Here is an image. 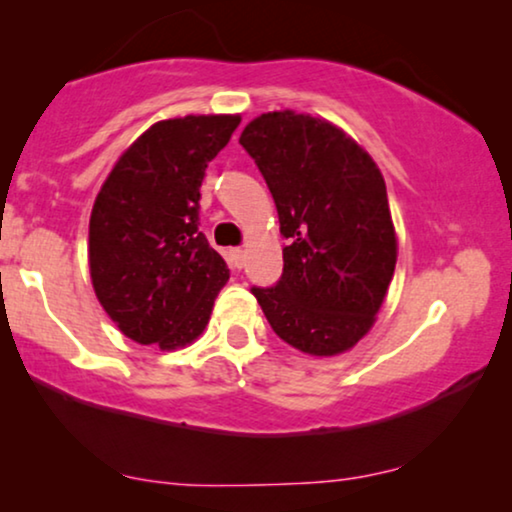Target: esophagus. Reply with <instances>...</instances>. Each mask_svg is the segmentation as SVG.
I'll return each instance as SVG.
<instances>
[{"label": "esophagus", "mask_w": 512, "mask_h": 512, "mask_svg": "<svg viewBox=\"0 0 512 512\" xmlns=\"http://www.w3.org/2000/svg\"><path fill=\"white\" fill-rule=\"evenodd\" d=\"M228 256H230V263H233L235 268H242V263H244V249H240V247L230 249Z\"/></svg>", "instance_id": "esophagus-1"}]
</instances>
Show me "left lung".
Here are the masks:
<instances>
[{"label": "left lung", "mask_w": 512, "mask_h": 512, "mask_svg": "<svg viewBox=\"0 0 512 512\" xmlns=\"http://www.w3.org/2000/svg\"><path fill=\"white\" fill-rule=\"evenodd\" d=\"M279 214L284 272L251 286L284 342L314 356L347 352L373 326L396 268L387 186L373 158L324 118L272 111L242 130Z\"/></svg>", "instance_id": "8db88e82"}]
</instances>
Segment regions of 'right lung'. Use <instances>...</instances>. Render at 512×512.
<instances>
[{"label": "right lung", "instance_id": "1", "mask_svg": "<svg viewBox=\"0 0 512 512\" xmlns=\"http://www.w3.org/2000/svg\"><path fill=\"white\" fill-rule=\"evenodd\" d=\"M240 116L151 125L118 158L90 214V279L139 345L177 349L205 331L228 265L200 233V186Z\"/></svg>", "mask_w": 512, "mask_h": 512}]
</instances>
